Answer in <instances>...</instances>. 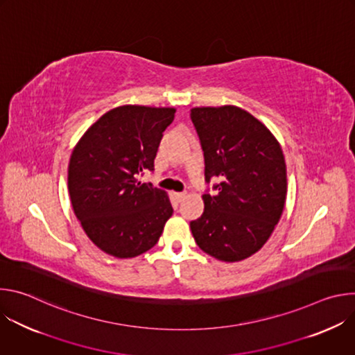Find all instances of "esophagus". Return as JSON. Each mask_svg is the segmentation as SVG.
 <instances>
[{
    "label": "esophagus",
    "mask_w": 355,
    "mask_h": 355,
    "mask_svg": "<svg viewBox=\"0 0 355 355\" xmlns=\"http://www.w3.org/2000/svg\"><path fill=\"white\" fill-rule=\"evenodd\" d=\"M185 195H187L185 192H175V193H174V196H175V199H177L178 202H180V200H182V199L185 198Z\"/></svg>",
    "instance_id": "34e87169"
}]
</instances>
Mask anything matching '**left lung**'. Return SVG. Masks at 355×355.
I'll return each mask as SVG.
<instances>
[{
  "mask_svg": "<svg viewBox=\"0 0 355 355\" xmlns=\"http://www.w3.org/2000/svg\"><path fill=\"white\" fill-rule=\"evenodd\" d=\"M205 159V209L189 223L202 251L227 263L257 252L274 232L286 199V166L272 133L233 105L191 110Z\"/></svg>",
  "mask_w": 355,
  "mask_h": 355,
  "instance_id": "8db88e82",
  "label": "left lung"
}]
</instances>
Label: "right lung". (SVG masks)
Masks as SVG:
<instances>
[{"label":"right lung","instance_id":"1","mask_svg":"<svg viewBox=\"0 0 355 355\" xmlns=\"http://www.w3.org/2000/svg\"><path fill=\"white\" fill-rule=\"evenodd\" d=\"M174 108L123 105L101 116L76 144L69 193L89 240L107 254L132 259L153 247L173 215L168 195L137 181L155 170Z\"/></svg>","mask_w":355,"mask_h":355}]
</instances>
